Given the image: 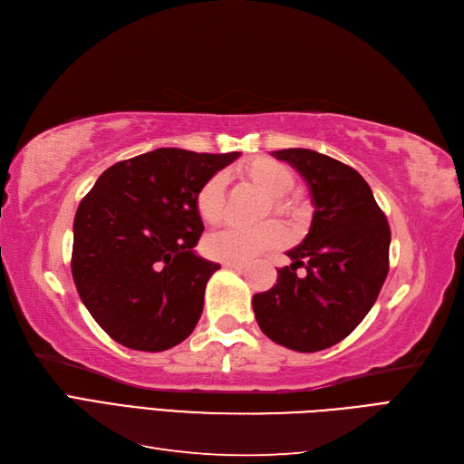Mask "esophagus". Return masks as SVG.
I'll return each instance as SVG.
<instances>
[{"instance_id":"obj_1","label":"esophagus","mask_w":464,"mask_h":464,"mask_svg":"<svg viewBox=\"0 0 464 464\" xmlns=\"http://www.w3.org/2000/svg\"><path fill=\"white\" fill-rule=\"evenodd\" d=\"M222 265H224V266H227V269H236V271H240V269H244V263H240V261H224Z\"/></svg>"}]
</instances>
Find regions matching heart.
Returning <instances> with one entry per match:
<instances>
[{"label":"heart","instance_id":"heart-1","mask_svg":"<svg viewBox=\"0 0 464 464\" xmlns=\"http://www.w3.org/2000/svg\"><path fill=\"white\" fill-rule=\"evenodd\" d=\"M242 176L259 191L271 198V207L276 215L286 218H298L304 213V205L288 198L294 184L290 168L269 157H259L242 168ZM224 207V179L222 176L208 178L195 195V208L207 224H218L222 220ZM285 240V228L278 222L269 220L259 227H228L210 234L205 240L208 257L218 261H246L261 251L278 246Z\"/></svg>","mask_w":464,"mask_h":464}]
</instances>
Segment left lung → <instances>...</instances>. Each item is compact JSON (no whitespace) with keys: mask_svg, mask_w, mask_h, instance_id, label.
I'll return each mask as SVG.
<instances>
[{"mask_svg":"<svg viewBox=\"0 0 464 464\" xmlns=\"http://www.w3.org/2000/svg\"><path fill=\"white\" fill-rule=\"evenodd\" d=\"M296 168L315 207L304 242L286 251L276 285L256 294L261 331L298 353L325 350L353 333L375 304L389 273L391 230L354 168L310 149L273 150ZM306 266V276L295 271Z\"/></svg>","mask_w":464,"mask_h":464,"instance_id":"1","label":"left lung"}]
</instances>
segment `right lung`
Wrapping results in <instances>:
<instances>
[{
    "mask_svg": "<svg viewBox=\"0 0 464 464\" xmlns=\"http://www.w3.org/2000/svg\"><path fill=\"white\" fill-rule=\"evenodd\" d=\"M240 152L157 149L116 162L79 203L72 273L89 314L116 343L162 353L186 341L218 263L195 254V195Z\"/></svg>",
    "mask_w": 464,
    "mask_h": 464,
    "instance_id": "obj_1",
    "label": "right lung"
}]
</instances>
